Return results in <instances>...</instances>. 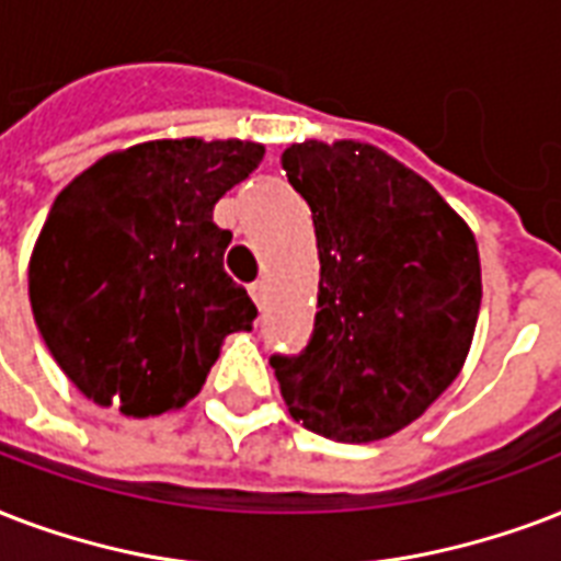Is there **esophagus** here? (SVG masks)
<instances>
[{
  "mask_svg": "<svg viewBox=\"0 0 561 561\" xmlns=\"http://www.w3.org/2000/svg\"><path fill=\"white\" fill-rule=\"evenodd\" d=\"M249 293L251 298H254V304L263 307V304H266V280H254V284L249 286Z\"/></svg>",
  "mask_w": 561,
  "mask_h": 561,
  "instance_id": "34e87169",
  "label": "esophagus"
}]
</instances>
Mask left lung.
I'll return each mask as SVG.
<instances>
[{"label":"left lung","mask_w":561,"mask_h":561,"mask_svg":"<svg viewBox=\"0 0 561 561\" xmlns=\"http://www.w3.org/2000/svg\"><path fill=\"white\" fill-rule=\"evenodd\" d=\"M280 163L310 204L321 263L307 348L268 359L289 415L336 442L392 436L466 363L483 298L474 233L368 142H295Z\"/></svg>","instance_id":"left-lung-1"}]
</instances>
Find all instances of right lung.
Masks as SVG:
<instances>
[{
  "mask_svg": "<svg viewBox=\"0 0 561 561\" xmlns=\"http://www.w3.org/2000/svg\"><path fill=\"white\" fill-rule=\"evenodd\" d=\"M260 142L151 140L60 190L28 298L46 348L99 407L149 419L202 392L221 340L257 307L225 272L213 207L263 160Z\"/></svg>",
  "mask_w": 561,
  "mask_h": 561,
  "instance_id": "add662e5",
  "label": "right lung"
}]
</instances>
